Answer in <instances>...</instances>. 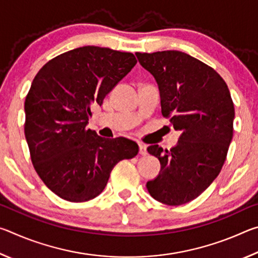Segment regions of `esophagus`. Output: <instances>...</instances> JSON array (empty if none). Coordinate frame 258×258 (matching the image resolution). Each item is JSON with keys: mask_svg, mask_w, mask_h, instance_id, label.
<instances>
[{"mask_svg": "<svg viewBox=\"0 0 258 258\" xmlns=\"http://www.w3.org/2000/svg\"><path fill=\"white\" fill-rule=\"evenodd\" d=\"M139 154L141 156H147L148 155V151H147V146L145 143L142 142H139Z\"/></svg>", "mask_w": 258, "mask_h": 258, "instance_id": "34e87169", "label": "esophagus"}]
</instances>
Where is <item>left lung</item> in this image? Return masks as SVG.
Listing matches in <instances>:
<instances>
[{"label": "left lung", "instance_id": "1", "mask_svg": "<svg viewBox=\"0 0 258 258\" xmlns=\"http://www.w3.org/2000/svg\"><path fill=\"white\" fill-rule=\"evenodd\" d=\"M137 56L158 83L161 113L181 131L171 150L158 145L147 149L161 165L147 189L158 202L180 206L202 195L223 167L233 137L234 104L220 74L184 52Z\"/></svg>", "mask_w": 258, "mask_h": 258}]
</instances>
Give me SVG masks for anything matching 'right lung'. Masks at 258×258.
Segmentation results:
<instances>
[{"mask_svg":"<svg viewBox=\"0 0 258 258\" xmlns=\"http://www.w3.org/2000/svg\"><path fill=\"white\" fill-rule=\"evenodd\" d=\"M137 62L130 52L87 45L51 59L35 76L25 100V137L35 171L58 197L89 202L117 163L138 155L134 141L86 128L93 104L101 106Z\"/></svg>","mask_w":258,"mask_h":258,"instance_id":"obj_1","label":"right lung"}]
</instances>
